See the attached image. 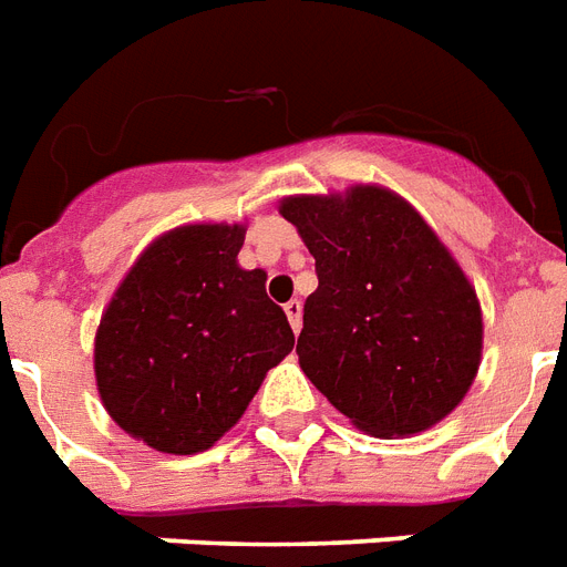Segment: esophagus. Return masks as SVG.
<instances>
[{
  "label": "esophagus",
  "mask_w": 567,
  "mask_h": 567,
  "mask_svg": "<svg viewBox=\"0 0 567 567\" xmlns=\"http://www.w3.org/2000/svg\"><path fill=\"white\" fill-rule=\"evenodd\" d=\"M285 315H288V321H291V330L300 332V327H302V302L300 300L285 302Z\"/></svg>",
  "instance_id": "1"
}]
</instances>
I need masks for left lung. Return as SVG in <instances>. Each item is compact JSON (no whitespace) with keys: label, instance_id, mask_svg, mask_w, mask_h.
Returning <instances> with one entry per match:
<instances>
[{"label":"left lung","instance_id":"8db88e82","mask_svg":"<svg viewBox=\"0 0 567 567\" xmlns=\"http://www.w3.org/2000/svg\"><path fill=\"white\" fill-rule=\"evenodd\" d=\"M315 255L300 369L374 437H408L457 408L482 357L473 285L425 219L395 193L285 198Z\"/></svg>","mask_w":567,"mask_h":567}]
</instances>
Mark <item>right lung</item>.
Masks as SVG:
<instances>
[{
  "mask_svg": "<svg viewBox=\"0 0 567 567\" xmlns=\"http://www.w3.org/2000/svg\"><path fill=\"white\" fill-rule=\"evenodd\" d=\"M240 226H184L142 252L94 341L103 408L168 455L205 452L293 348L265 270L237 267Z\"/></svg>",
  "mask_w": 567,
  "mask_h": 567,
  "instance_id": "add662e5",
  "label": "right lung"
}]
</instances>
